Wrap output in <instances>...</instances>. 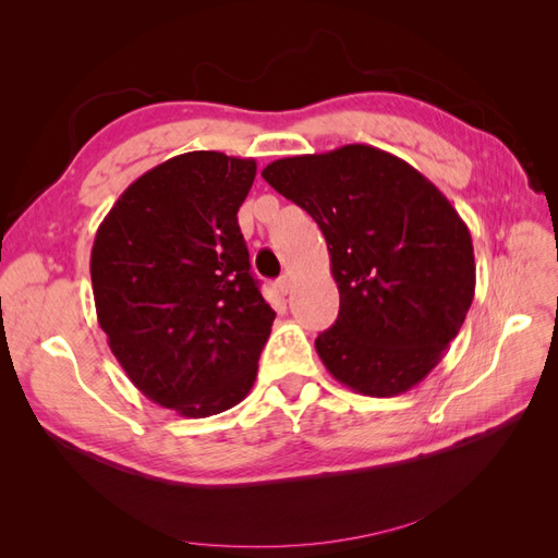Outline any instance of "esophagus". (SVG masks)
Wrapping results in <instances>:
<instances>
[{
	"label": "esophagus",
	"instance_id": "1",
	"mask_svg": "<svg viewBox=\"0 0 558 558\" xmlns=\"http://www.w3.org/2000/svg\"><path fill=\"white\" fill-rule=\"evenodd\" d=\"M277 289H279L283 295H289V293L293 291V277L283 275V277L277 281Z\"/></svg>",
	"mask_w": 558,
	"mask_h": 558
}]
</instances>
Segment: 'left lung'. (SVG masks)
<instances>
[{
  "mask_svg": "<svg viewBox=\"0 0 558 558\" xmlns=\"http://www.w3.org/2000/svg\"><path fill=\"white\" fill-rule=\"evenodd\" d=\"M263 179L328 244L340 314L316 337L318 359L361 396L410 391L440 363L475 298L459 211L410 162L367 144L281 158Z\"/></svg>",
  "mask_w": 558,
  "mask_h": 558,
  "instance_id": "1",
  "label": "left lung"
}]
</instances>
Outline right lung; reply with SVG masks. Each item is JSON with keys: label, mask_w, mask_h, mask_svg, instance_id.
Segmentation results:
<instances>
[{"label": "right lung", "mask_w": 558, "mask_h": 558, "mask_svg": "<svg viewBox=\"0 0 558 558\" xmlns=\"http://www.w3.org/2000/svg\"><path fill=\"white\" fill-rule=\"evenodd\" d=\"M253 179L251 158L174 156L132 181L95 234L99 328L130 381L181 416L246 398L277 316L238 223Z\"/></svg>", "instance_id": "obj_1"}]
</instances>
